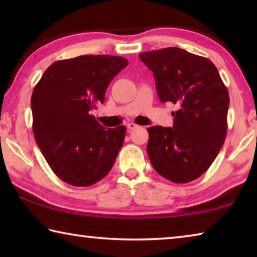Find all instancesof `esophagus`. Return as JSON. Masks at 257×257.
Listing matches in <instances>:
<instances>
[{
    "instance_id": "esophagus-1",
    "label": "esophagus",
    "mask_w": 257,
    "mask_h": 257,
    "mask_svg": "<svg viewBox=\"0 0 257 257\" xmlns=\"http://www.w3.org/2000/svg\"><path fill=\"white\" fill-rule=\"evenodd\" d=\"M127 128L129 130H135L136 128H138V125L136 123H134V122H130V123L127 124Z\"/></svg>"
}]
</instances>
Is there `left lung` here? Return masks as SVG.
<instances>
[{
  "label": "left lung",
  "mask_w": 257,
  "mask_h": 257,
  "mask_svg": "<svg viewBox=\"0 0 257 257\" xmlns=\"http://www.w3.org/2000/svg\"><path fill=\"white\" fill-rule=\"evenodd\" d=\"M162 103L177 104L173 127L147 128V154L155 171L176 184L205 173L227 136L229 94L210 60L178 47L144 52Z\"/></svg>",
  "instance_id": "left-lung-1"
}]
</instances>
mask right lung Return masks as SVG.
Instances as JSON below:
<instances>
[{
  "instance_id": "1",
  "label": "right lung",
  "mask_w": 257,
  "mask_h": 257,
  "mask_svg": "<svg viewBox=\"0 0 257 257\" xmlns=\"http://www.w3.org/2000/svg\"><path fill=\"white\" fill-rule=\"evenodd\" d=\"M127 66L121 56L80 55L52 63L35 86L30 102L35 141L67 184H96L114 164L125 127L105 129L92 111L105 101L108 84Z\"/></svg>"
}]
</instances>
